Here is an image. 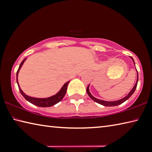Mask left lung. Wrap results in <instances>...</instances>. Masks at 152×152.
Instances as JSON below:
<instances>
[{
  "mask_svg": "<svg viewBox=\"0 0 152 152\" xmlns=\"http://www.w3.org/2000/svg\"><path fill=\"white\" fill-rule=\"evenodd\" d=\"M131 58H132V57H131ZM132 59L133 61V63H134V64H135V62H134V60H133V59L132 58ZM137 82H136V83H135V86H133V89L132 90V91H130L129 93V94L127 95V96H126L125 97L123 98V99H122L119 100V101H113V102H109V101H102V100L97 99H96V98H94L93 96H92L91 94L90 93V92H89V89H88V86H88V87H87L86 92H87V93H88V96H89L90 97H91V99H92V100H93L94 101H95L96 102H97V103H99V104H100L103 105V106H105V107H115V106H117V105L122 104L123 102H124L125 101H127V99H129L130 96H132V95L133 94V92H135L136 88H137V82H138V72H137Z\"/></svg>",
  "mask_w": 152,
  "mask_h": 152,
  "instance_id": "8db88e82",
  "label": "left lung"
}]
</instances>
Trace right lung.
<instances>
[{
  "label": "right lung",
  "instance_id": "obj_1",
  "mask_svg": "<svg viewBox=\"0 0 152 152\" xmlns=\"http://www.w3.org/2000/svg\"><path fill=\"white\" fill-rule=\"evenodd\" d=\"M26 59L23 60V61L20 63V66L19 67V69L17 72V82L18 84V86H19V89L20 91V94H21L25 99L27 100V101H29L31 103H32L33 104L36 105L37 107H51L53 106V105L57 104L58 102H60L64 96H65L66 92L67 91V87H68V84H69L70 81L67 82L66 84H64V85L63 86L62 88L60 90V91L58 92V94H56V95L53 96L49 97V98H46V99H37V98H33V97H31L27 96V95L25 94L23 92L21 91V89L20 88L19 84H18V80H17V76H18V73H19V71L20 70V68H21V66L23 65V64L24 63V61H25Z\"/></svg>",
  "mask_w": 152,
  "mask_h": 152
}]
</instances>
